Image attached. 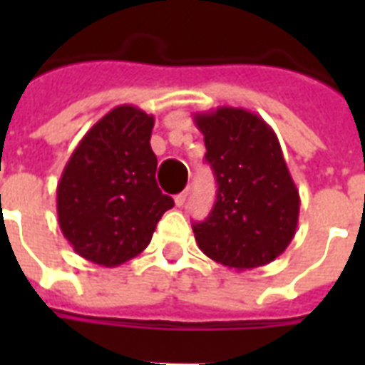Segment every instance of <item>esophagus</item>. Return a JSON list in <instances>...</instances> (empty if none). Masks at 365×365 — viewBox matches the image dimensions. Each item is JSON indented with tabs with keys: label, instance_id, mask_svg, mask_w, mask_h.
Segmentation results:
<instances>
[{
	"label": "esophagus",
	"instance_id": "esophagus-1",
	"mask_svg": "<svg viewBox=\"0 0 365 365\" xmlns=\"http://www.w3.org/2000/svg\"><path fill=\"white\" fill-rule=\"evenodd\" d=\"M174 200H176V206L178 208H182L183 205H185V200H187V193H180L174 197Z\"/></svg>",
	"mask_w": 365,
	"mask_h": 365
}]
</instances>
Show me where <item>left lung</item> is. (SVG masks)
<instances>
[{
    "label": "left lung",
    "mask_w": 365,
    "mask_h": 365,
    "mask_svg": "<svg viewBox=\"0 0 365 365\" xmlns=\"http://www.w3.org/2000/svg\"><path fill=\"white\" fill-rule=\"evenodd\" d=\"M217 183L216 205L193 223L195 240L229 269H255L277 259L299 222V191L280 142L259 115L220 106L195 113Z\"/></svg>",
    "instance_id": "left-lung-1"
}]
</instances>
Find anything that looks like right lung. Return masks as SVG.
Listing matches in <instances>:
<instances>
[{
    "label": "right lung",
    "mask_w": 365,
    "mask_h": 365,
    "mask_svg": "<svg viewBox=\"0 0 365 365\" xmlns=\"http://www.w3.org/2000/svg\"><path fill=\"white\" fill-rule=\"evenodd\" d=\"M153 125L155 117L136 106H117L81 138L60 176V231L76 254L96 265L136 257L174 206L155 182Z\"/></svg>",
    "instance_id": "obj_1"
}]
</instances>
